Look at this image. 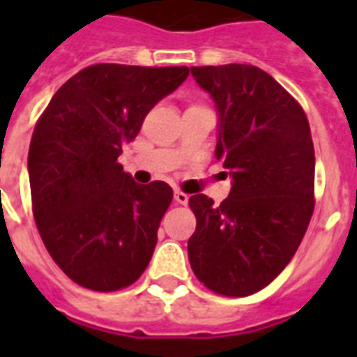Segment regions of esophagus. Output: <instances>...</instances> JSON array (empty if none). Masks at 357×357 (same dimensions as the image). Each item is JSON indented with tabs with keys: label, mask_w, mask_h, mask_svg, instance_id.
<instances>
[{
	"label": "esophagus",
	"mask_w": 357,
	"mask_h": 357,
	"mask_svg": "<svg viewBox=\"0 0 357 357\" xmlns=\"http://www.w3.org/2000/svg\"><path fill=\"white\" fill-rule=\"evenodd\" d=\"M174 201L178 202V204H187L189 202V195L183 193V191H176L174 193Z\"/></svg>",
	"instance_id": "1"
}]
</instances>
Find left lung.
Segmentation results:
<instances>
[{"mask_svg": "<svg viewBox=\"0 0 357 357\" xmlns=\"http://www.w3.org/2000/svg\"><path fill=\"white\" fill-rule=\"evenodd\" d=\"M218 110L216 158L231 181L214 204L193 195L187 243L197 279L224 296H248L291 262L314 214L315 155L296 99L252 65L191 66Z\"/></svg>", "mask_w": 357, "mask_h": 357, "instance_id": "left-lung-1", "label": "left lung"}]
</instances>
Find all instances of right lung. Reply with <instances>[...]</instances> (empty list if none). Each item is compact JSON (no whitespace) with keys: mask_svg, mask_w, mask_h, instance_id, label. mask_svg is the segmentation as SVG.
I'll list each match as a JSON object with an SVG mask.
<instances>
[{"mask_svg":"<svg viewBox=\"0 0 357 357\" xmlns=\"http://www.w3.org/2000/svg\"><path fill=\"white\" fill-rule=\"evenodd\" d=\"M187 66L91 65L63 84L28 151L36 225L51 258L80 287L120 291L151 262L172 202L164 181L135 183L118 156Z\"/></svg>","mask_w":357,"mask_h":357,"instance_id":"right-lung-1","label":"right lung"}]
</instances>
